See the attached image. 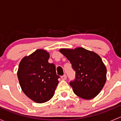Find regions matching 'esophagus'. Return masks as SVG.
Listing matches in <instances>:
<instances>
[{"instance_id":"obj_1","label":"esophagus","mask_w":121,"mask_h":121,"mask_svg":"<svg viewBox=\"0 0 121 121\" xmlns=\"http://www.w3.org/2000/svg\"><path fill=\"white\" fill-rule=\"evenodd\" d=\"M61 79L63 80H65V79H66V75L65 74H64L63 75H62L61 76Z\"/></svg>"}]
</instances>
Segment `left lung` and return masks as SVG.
Returning <instances> with one entry per match:
<instances>
[{"instance_id":"left-lung-1","label":"left lung","mask_w":121,"mask_h":121,"mask_svg":"<svg viewBox=\"0 0 121 121\" xmlns=\"http://www.w3.org/2000/svg\"><path fill=\"white\" fill-rule=\"evenodd\" d=\"M67 58L75 72L69 82L74 92L81 98L90 99L97 95L105 84L107 68L97 54L82 47L60 50Z\"/></svg>"}]
</instances>
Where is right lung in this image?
Here are the masks:
<instances>
[{"instance_id":"add662e5","label":"right lung","mask_w":121,"mask_h":121,"mask_svg":"<svg viewBox=\"0 0 121 121\" xmlns=\"http://www.w3.org/2000/svg\"><path fill=\"white\" fill-rule=\"evenodd\" d=\"M49 53L37 50L19 64L17 77L22 90L29 98L44 103L53 97L58 83L56 66L48 62Z\"/></svg>"}]
</instances>
